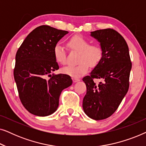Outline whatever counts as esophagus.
Listing matches in <instances>:
<instances>
[{
  "label": "esophagus",
  "mask_w": 146,
  "mask_h": 146,
  "mask_svg": "<svg viewBox=\"0 0 146 146\" xmlns=\"http://www.w3.org/2000/svg\"><path fill=\"white\" fill-rule=\"evenodd\" d=\"M72 80L74 82H76L80 81V79L78 78H72Z\"/></svg>",
  "instance_id": "34e87169"
}]
</instances>
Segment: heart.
Wrapping results in <instances>:
<instances>
[{"label": "heart", "mask_w": 146, "mask_h": 146, "mask_svg": "<svg viewBox=\"0 0 146 146\" xmlns=\"http://www.w3.org/2000/svg\"><path fill=\"white\" fill-rule=\"evenodd\" d=\"M67 46L71 51L78 52L77 65L68 66L63 68L62 72L72 77H80L89 70V66L95 67L103 57V48L99 44H90V41L80 35H74L67 41ZM55 60L61 65L67 64L65 50L59 45L55 46L53 50Z\"/></svg>", "instance_id": "obj_1"}]
</instances>
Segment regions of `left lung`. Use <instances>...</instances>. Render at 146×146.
Masks as SVG:
<instances>
[{
  "instance_id": "1",
  "label": "left lung",
  "mask_w": 146,
  "mask_h": 146,
  "mask_svg": "<svg viewBox=\"0 0 146 146\" xmlns=\"http://www.w3.org/2000/svg\"><path fill=\"white\" fill-rule=\"evenodd\" d=\"M103 48L101 61L83 78L86 94L82 107L88 116L95 120L108 118L115 112L128 91L131 62L125 39L112 29L91 33ZM101 79L98 85L93 80Z\"/></svg>"
}]
</instances>
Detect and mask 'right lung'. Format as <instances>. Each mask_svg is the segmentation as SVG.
<instances>
[{
    "instance_id": "right-lung-1",
    "label": "right lung",
    "mask_w": 146,
    "mask_h": 146,
    "mask_svg": "<svg viewBox=\"0 0 146 146\" xmlns=\"http://www.w3.org/2000/svg\"><path fill=\"white\" fill-rule=\"evenodd\" d=\"M68 32L47 25L34 29L16 54L14 78L24 107L35 115L47 116L56 110L62 91L72 84L67 74L51 76L59 69L53 50ZM47 76H51L47 79Z\"/></svg>"
}]
</instances>
